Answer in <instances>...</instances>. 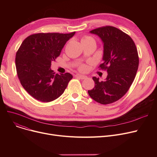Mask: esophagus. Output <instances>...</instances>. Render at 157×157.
<instances>
[{"mask_svg": "<svg viewBox=\"0 0 157 157\" xmlns=\"http://www.w3.org/2000/svg\"><path fill=\"white\" fill-rule=\"evenodd\" d=\"M76 77L79 78V79H84L85 78H86V76H85V75H81V74H76Z\"/></svg>", "mask_w": 157, "mask_h": 157, "instance_id": "obj_1", "label": "esophagus"}]
</instances>
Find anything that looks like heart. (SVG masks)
<instances>
[{
  "label": "heart",
  "instance_id": "obj_1",
  "mask_svg": "<svg viewBox=\"0 0 157 157\" xmlns=\"http://www.w3.org/2000/svg\"><path fill=\"white\" fill-rule=\"evenodd\" d=\"M90 41H94V42H95V39L90 36H85L81 40V42H90ZM86 67L84 65H81L80 67L81 71H85L86 70Z\"/></svg>",
  "mask_w": 157,
  "mask_h": 157
}]
</instances>
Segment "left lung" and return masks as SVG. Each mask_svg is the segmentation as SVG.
Segmentation results:
<instances>
[{"label":"left lung","mask_w":157,"mask_h":157,"mask_svg":"<svg viewBox=\"0 0 157 157\" xmlns=\"http://www.w3.org/2000/svg\"><path fill=\"white\" fill-rule=\"evenodd\" d=\"M100 37L103 43L101 69L107 70L104 81L93 77L95 86L88 90L90 97L102 104L119 100L132 84L139 66V56L132 38L120 29L105 26L90 31Z\"/></svg>","instance_id":"1"}]
</instances>
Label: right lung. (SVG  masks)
<instances>
[{
	"label": "right lung",
	"instance_id": "1",
	"mask_svg": "<svg viewBox=\"0 0 157 157\" xmlns=\"http://www.w3.org/2000/svg\"><path fill=\"white\" fill-rule=\"evenodd\" d=\"M75 33L32 34L18 49L15 59L18 78L24 89L37 101L48 102L56 99L72 78L68 72L55 74L51 65Z\"/></svg>",
	"mask_w": 157,
	"mask_h": 157
}]
</instances>
